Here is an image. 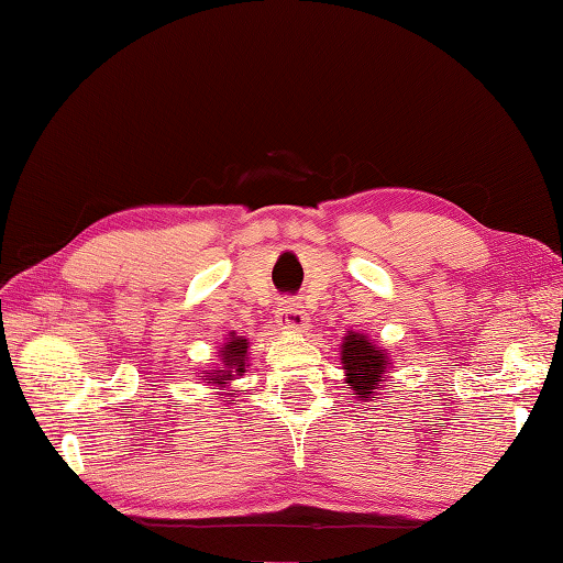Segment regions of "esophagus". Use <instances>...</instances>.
<instances>
[{
    "label": "esophagus",
    "instance_id": "34e87169",
    "mask_svg": "<svg viewBox=\"0 0 563 563\" xmlns=\"http://www.w3.org/2000/svg\"><path fill=\"white\" fill-rule=\"evenodd\" d=\"M275 324H278L283 331H307L309 329V317L305 309L292 302V300H283L275 309Z\"/></svg>",
    "mask_w": 563,
    "mask_h": 563
}]
</instances>
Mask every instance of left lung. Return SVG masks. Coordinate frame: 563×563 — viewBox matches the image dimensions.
I'll return each mask as SVG.
<instances>
[{"label": "left lung", "mask_w": 563, "mask_h": 563, "mask_svg": "<svg viewBox=\"0 0 563 563\" xmlns=\"http://www.w3.org/2000/svg\"><path fill=\"white\" fill-rule=\"evenodd\" d=\"M339 353L345 373V385L353 389L357 401H375L379 399V389L391 385V361L387 349L377 345L367 333L351 329L343 336Z\"/></svg>", "instance_id": "left-lung-1"}]
</instances>
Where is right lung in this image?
<instances>
[{"label": "right lung", "instance_id": "add662e5", "mask_svg": "<svg viewBox=\"0 0 563 563\" xmlns=\"http://www.w3.org/2000/svg\"><path fill=\"white\" fill-rule=\"evenodd\" d=\"M249 339L236 336L232 331L230 339L222 343L220 349V363L212 369H200L198 377L206 379L210 389H224L222 394H232V382L242 377L249 367ZM234 401V399H232Z\"/></svg>", "mask_w": 563, "mask_h": 563}]
</instances>
